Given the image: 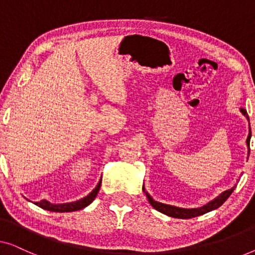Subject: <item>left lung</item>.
<instances>
[{
	"mask_svg": "<svg viewBox=\"0 0 255 255\" xmlns=\"http://www.w3.org/2000/svg\"><path fill=\"white\" fill-rule=\"evenodd\" d=\"M240 110H242V113L245 115L247 118H249V115H247V111L245 109H243V108H242V109H240ZM251 135H252V132H251V128H250V133H249V137H247V141H246L247 145H249V147H250ZM235 188L236 187H233V188H231V189H229V190H225L224 193H222L217 198H215V200L211 201L210 203H208L207 205H204V207H202L200 209H181V208L173 207V205L162 204V203H159V202H156V201L153 200V198L149 196L147 193H145V194H146V197H147L148 202H149V203H151V205L155 209V210L162 212V214L169 216V217L189 219V218L197 217V216L204 215V214H207V212H209V211H212V210H215V209H217V208L221 207V205L224 203V202L230 197V195L232 194V191L235 190ZM142 189H144V188H142Z\"/></svg>",
	"mask_w": 255,
	"mask_h": 255,
	"instance_id": "left-lung-1",
	"label": "left lung"
}]
</instances>
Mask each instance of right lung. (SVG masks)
<instances>
[{"instance_id": "obj_1", "label": "right lung", "mask_w": 255, "mask_h": 255, "mask_svg": "<svg viewBox=\"0 0 255 255\" xmlns=\"http://www.w3.org/2000/svg\"><path fill=\"white\" fill-rule=\"evenodd\" d=\"M101 187V181L97 184V187L94 189L92 193H90L88 196H86L82 200H79L76 202H72V203H64V204H51L50 202L41 200L40 202H34V204L38 205V207L41 209H45V210L53 211V212H72L76 210H81V209L86 208L87 205H89L92 202L95 200L100 191Z\"/></svg>"}]
</instances>
